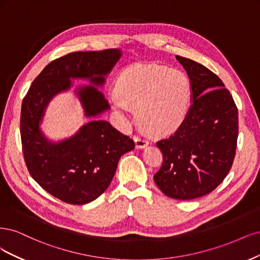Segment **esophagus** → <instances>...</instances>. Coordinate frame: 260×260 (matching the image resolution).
I'll return each mask as SVG.
<instances>
[{"label":"esophagus","instance_id":"esophagus-1","mask_svg":"<svg viewBox=\"0 0 260 260\" xmlns=\"http://www.w3.org/2000/svg\"><path fill=\"white\" fill-rule=\"evenodd\" d=\"M134 140H135V145H136L137 149L146 148L149 145L148 138H146L144 136H135V137H134Z\"/></svg>","mask_w":260,"mask_h":260}]
</instances>
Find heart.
I'll use <instances>...</instances> for the list:
<instances>
[{"label": "heart", "instance_id": "b5f03b06", "mask_svg": "<svg viewBox=\"0 0 260 260\" xmlns=\"http://www.w3.org/2000/svg\"><path fill=\"white\" fill-rule=\"evenodd\" d=\"M110 102L122 115L137 107L138 120L147 129L170 134L181 126L189 113L191 82L180 70L136 63L120 74Z\"/></svg>", "mask_w": 260, "mask_h": 260}]
</instances>
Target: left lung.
<instances>
[{"label":"left lung","mask_w":260,"mask_h":260,"mask_svg":"<svg viewBox=\"0 0 260 260\" xmlns=\"http://www.w3.org/2000/svg\"><path fill=\"white\" fill-rule=\"evenodd\" d=\"M191 82V107L172 136L156 142L163 164L154 182L167 197L192 200L211 193L229 173L239 135L238 108L222 81L189 58L176 56Z\"/></svg>","instance_id":"1"}]
</instances>
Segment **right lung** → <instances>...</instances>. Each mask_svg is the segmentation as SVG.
<instances>
[{
    "label": "right lung",
    "instance_id": "right-lung-1",
    "mask_svg": "<svg viewBox=\"0 0 260 260\" xmlns=\"http://www.w3.org/2000/svg\"><path fill=\"white\" fill-rule=\"evenodd\" d=\"M122 56L121 49L75 52L48 63L22 100L20 134L29 173L39 185L66 203L87 204L102 196L115 174L120 157L135 148L133 139L96 119L110 109L98 87ZM72 79L91 84L75 90L90 118L69 139L49 141L40 129L50 100L73 86Z\"/></svg>",
    "mask_w": 260,
    "mask_h": 260
}]
</instances>
